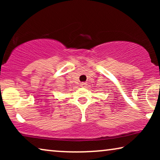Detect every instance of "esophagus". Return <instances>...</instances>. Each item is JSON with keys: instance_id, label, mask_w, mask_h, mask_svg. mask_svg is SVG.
I'll return each mask as SVG.
<instances>
[{"instance_id": "1", "label": "esophagus", "mask_w": 160, "mask_h": 160, "mask_svg": "<svg viewBox=\"0 0 160 160\" xmlns=\"http://www.w3.org/2000/svg\"><path fill=\"white\" fill-rule=\"evenodd\" d=\"M80 86L82 87H86V86H87V83H85V82H82L80 84Z\"/></svg>"}]
</instances>
